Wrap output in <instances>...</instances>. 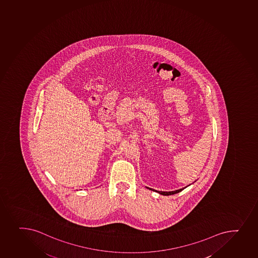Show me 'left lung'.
Wrapping results in <instances>:
<instances>
[{
    "mask_svg": "<svg viewBox=\"0 0 258 258\" xmlns=\"http://www.w3.org/2000/svg\"><path fill=\"white\" fill-rule=\"evenodd\" d=\"M187 186H189V185H187ZM182 187V188L175 190V191H170V192H164V191H156V190H155V191H156V192H159L160 195H162V196H171V195H175V194H177V192H181V191H182V190L184 189V188H186V187ZM148 188H149V187H148ZM149 189H150V188H149ZM153 191H154V190H153Z\"/></svg>",
    "mask_w": 258,
    "mask_h": 258,
    "instance_id": "obj_1",
    "label": "left lung"
}]
</instances>
